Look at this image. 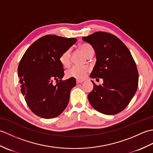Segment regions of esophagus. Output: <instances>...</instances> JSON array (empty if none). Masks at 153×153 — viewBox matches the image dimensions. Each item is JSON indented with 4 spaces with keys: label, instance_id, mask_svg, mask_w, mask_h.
I'll use <instances>...</instances> for the list:
<instances>
[{
    "label": "esophagus",
    "instance_id": "esophagus-1",
    "mask_svg": "<svg viewBox=\"0 0 153 153\" xmlns=\"http://www.w3.org/2000/svg\"><path fill=\"white\" fill-rule=\"evenodd\" d=\"M83 82V80H80V79H76V83H82Z\"/></svg>",
    "mask_w": 153,
    "mask_h": 153
}]
</instances>
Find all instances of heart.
Wrapping results in <instances>:
<instances>
[{
    "instance_id": "obj_1",
    "label": "heart",
    "mask_w": 153,
    "mask_h": 153,
    "mask_svg": "<svg viewBox=\"0 0 153 153\" xmlns=\"http://www.w3.org/2000/svg\"><path fill=\"white\" fill-rule=\"evenodd\" d=\"M79 47L87 56L91 52H94L93 48L88 44H82L80 45ZM70 58L71 51L70 49H67L60 56L59 60L61 64L64 67H68L70 64ZM89 71V68L87 66H74L66 71V75L69 77H74L77 79H83L86 77Z\"/></svg>"
}]
</instances>
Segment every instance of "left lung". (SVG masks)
Segmentation results:
<instances>
[{
  "label": "left lung",
  "mask_w": 153,
  "mask_h": 153,
  "mask_svg": "<svg viewBox=\"0 0 153 153\" xmlns=\"http://www.w3.org/2000/svg\"><path fill=\"white\" fill-rule=\"evenodd\" d=\"M82 39L89 43L96 54V63L90 77L102 78L87 97L97 111L114 115L129 105L137 91L139 74L130 51L115 35L97 31Z\"/></svg>",
  "instance_id": "obj_1"
}]
</instances>
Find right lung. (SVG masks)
Here are the masks:
<instances>
[{"label":"right lung","mask_w":153,"mask_h":153,"mask_svg":"<svg viewBox=\"0 0 153 153\" xmlns=\"http://www.w3.org/2000/svg\"><path fill=\"white\" fill-rule=\"evenodd\" d=\"M77 41L47 35L35 41L19 62L18 75L21 91L29 108L43 118L59 116L68 106L76 79L62 81L64 76L60 56ZM54 80L58 83H52Z\"/></svg>","instance_id":"add662e5"}]
</instances>
